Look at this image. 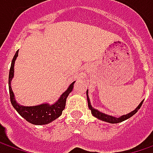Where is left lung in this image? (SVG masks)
Listing matches in <instances>:
<instances>
[{
	"mask_svg": "<svg viewBox=\"0 0 153 153\" xmlns=\"http://www.w3.org/2000/svg\"><path fill=\"white\" fill-rule=\"evenodd\" d=\"M88 92L87 91V99H88V108L91 110L92 115H93L94 117H97L98 119H100V120L105 121V122H107V123H121V122H123V121L126 120L128 118L131 117L132 116H134V115L138 111V110L140 108V106L142 105V103H143V100H142V101L140 102V104L135 108V110H134L131 112H129V113H128V114L126 115H123V116H122L120 117H112V116H110V115L102 113V112L99 111L96 109L93 108V106H92L91 104H90V100H89V98H88Z\"/></svg>",
	"mask_w": 153,
	"mask_h": 153,
	"instance_id": "left-lung-1",
	"label": "left lung"
}]
</instances>
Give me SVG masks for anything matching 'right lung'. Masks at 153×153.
Segmentation results:
<instances>
[{
	"instance_id": "1",
	"label": "right lung",
	"mask_w": 153,
	"mask_h": 153,
	"mask_svg": "<svg viewBox=\"0 0 153 153\" xmlns=\"http://www.w3.org/2000/svg\"><path fill=\"white\" fill-rule=\"evenodd\" d=\"M19 54V51L16 52L14 57L12 60L11 68L9 71L8 85H9V94H10V100L14 109L19 112L22 117H24L27 122L35 124V125H43L48 124L53 120L57 119L59 116H61L63 110L65 107V102L68 95L72 91L74 87L73 82L71 85L69 86L67 90L61 94L59 99L53 105H49L48 103L34 105V106H24L21 105L15 100L14 94L11 88V82L13 77L14 74V63L17 57Z\"/></svg>"
}]
</instances>
